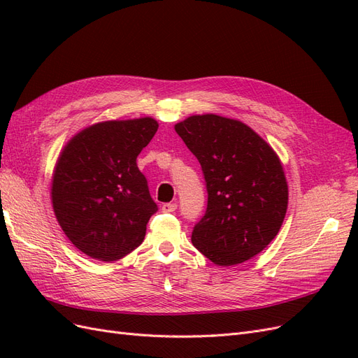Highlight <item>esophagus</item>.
Instances as JSON below:
<instances>
[{"mask_svg": "<svg viewBox=\"0 0 358 358\" xmlns=\"http://www.w3.org/2000/svg\"><path fill=\"white\" fill-rule=\"evenodd\" d=\"M176 208H178L176 203H164L161 206V210L166 212V213H171V212L176 210Z\"/></svg>", "mask_w": 358, "mask_h": 358, "instance_id": "esophagus-1", "label": "esophagus"}]
</instances>
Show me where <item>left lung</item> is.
Wrapping results in <instances>:
<instances>
[{
  "instance_id": "1",
  "label": "left lung",
  "mask_w": 358,
  "mask_h": 358,
  "mask_svg": "<svg viewBox=\"0 0 358 358\" xmlns=\"http://www.w3.org/2000/svg\"><path fill=\"white\" fill-rule=\"evenodd\" d=\"M199 159L208 208L191 241L218 266L252 258L275 239L285 218L288 187L273 149L248 125L201 115L176 124Z\"/></svg>"
}]
</instances>
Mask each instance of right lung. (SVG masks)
<instances>
[{
    "instance_id": "add662e5",
    "label": "right lung",
    "mask_w": 358,
    "mask_h": 358,
    "mask_svg": "<svg viewBox=\"0 0 358 358\" xmlns=\"http://www.w3.org/2000/svg\"><path fill=\"white\" fill-rule=\"evenodd\" d=\"M158 129L152 117L95 124L64 148L52 179V203L70 242L115 262L143 242L158 206L137 155Z\"/></svg>"
}]
</instances>
